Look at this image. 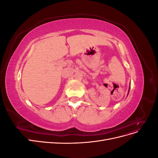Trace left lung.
Returning <instances> with one entry per match:
<instances>
[{
  "mask_svg": "<svg viewBox=\"0 0 158 158\" xmlns=\"http://www.w3.org/2000/svg\"><path fill=\"white\" fill-rule=\"evenodd\" d=\"M129 90H130V88H129Z\"/></svg>",
  "mask_w": 158,
  "mask_h": 158,
  "instance_id": "left-lung-1",
  "label": "left lung"
}]
</instances>
